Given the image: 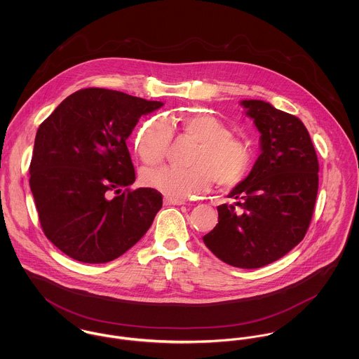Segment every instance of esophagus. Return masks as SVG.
I'll return each instance as SVG.
<instances>
[{
    "mask_svg": "<svg viewBox=\"0 0 359 359\" xmlns=\"http://www.w3.org/2000/svg\"><path fill=\"white\" fill-rule=\"evenodd\" d=\"M164 205H185V201H178V199H164Z\"/></svg>",
    "mask_w": 359,
    "mask_h": 359,
    "instance_id": "esophagus-1",
    "label": "esophagus"
}]
</instances>
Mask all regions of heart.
Returning a JSON list of instances; mask_svg holds the SVG:
<instances>
[{
  "mask_svg": "<svg viewBox=\"0 0 359 359\" xmlns=\"http://www.w3.org/2000/svg\"><path fill=\"white\" fill-rule=\"evenodd\" d=\"M184 137L198 144L189 157L191 168L158 167L142 172V182L171 199H187L205 192L212 181L219 189H231L249 175L255 154L250 142L232 135V130L218 117L194 113L178 120ZM172 128L163 117L144 123L135 135V151L141 160L154 165L170 151Z\"/></svg>",
  "mask_w": 359,
  "mask_h": 359,
  "instance_id": "b5f03b06",
  "label": "heart"
}]
</instances>
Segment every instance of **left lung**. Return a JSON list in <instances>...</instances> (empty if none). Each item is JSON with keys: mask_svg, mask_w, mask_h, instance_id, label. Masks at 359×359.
I'll return each instance as SVG.
<instances>
[{"mask_svg": "<svg viewBox=\"0 0 359 359\" xmlns=\"http://www.w3.org/2000/svg\"><path fill=\"white\" fill-rule=\"evenodd\" d=\"M261 133L250 174L218 205V224L203 236L221 261L259 268L287 255L306 236L318 195V157L303 121L264 101H242Z\"/></svg>", "mask_w": 359, "mask_h": 359, "instance_id": "obj_1", "label": "left lung"}]
</instances>
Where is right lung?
I'll list each match as a JSON object with an SVG mask.
<instances>
[{
    "label": "right lung",
    "instance_id": "1",
    "mask_svg": "<svg viewBox=\"0 0 359 359\" xmlns=\"http://www.w3.org/2000/svg\"><path fill=\"white\" fill-rule=\"evenodd\" d=\"M161 106L120 91L84 88L40 124L29 182L46 236L66 256L109 262L151 228L161 194L121 189L135 181L126 141L142 114Z\"/></svg>",
    "mask_w": 359,
    "mask_h": 359
}]
</instances>
